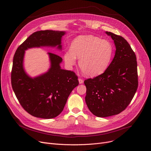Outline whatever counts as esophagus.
Segmentation results:
<instances>
[{
  "mask_svg": "<svg viewBox=\"0 0 151 151\" xmlns=\"http://www.w3.org/2000/svg\"><path fill=\"white\" fill-rule=\"evenodd\" d=\"M78 81H79V83L80 84H81V83H82L83 82V81L82 79H81V78H79V79H78Z\"/></svg>",
  "mask_w": 151,
  "mask_h": 151,
  "instance_id": "obj_1",
  "label": "esophagus"
}]
</instances>
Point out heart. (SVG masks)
<instances>
[{"label": "heart", "instance_id": "b5f03b06", "mask_svg": "<svg viewBox=\"0 0 151 151\" xmlns=\"http://www.w3.org/2000/svg\"><path fill=\"white\" fill-rule=\"evenodd\" d=\"M70 49L64 54V60L70 67L75 65L76 58L82 73L94 77L104 73L111 62L114 48L107 40L93 35L76 37L72 42Z\"/></svg>", "mask_w": 151, "mask_h": 151}]
</instances>
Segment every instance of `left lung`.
Returning a JSON list of instances; mask_svg holds the SVG:
<instances>
[{
    "label": "left lung",
    "instance_id": "8db88e82",
    "mask_svg": "<svg viewBox=\"0 0 151 151\" xmlns=\"http://www.w3.org/2000/svg\"><path fill=\"white\" fill-rule=\"evenodd\" d=\"M105 33L114 42V58L103 74L84 81L86 104L97 117L113 116L125 110L138 87L135 53L124 37L109 32Z\"/></svg>",
    "mask_w": 151,
    "mask_h": 151
}]
</instances>
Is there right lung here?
Segmentation results:
<instances>
[{"mask_svg":"<svg viewBox=\"0 0 151 151\" xmlns=\"http://www.w3.org/2000/svg\"><path fill=\"white\" fill-rule=\"evenodd\" d=\"M66 33L65 31L48 30L35 32L15 53L11 73L12 87L20 104L35 117L51 119L59 115L79 82L73 72L61 68L63 59L51 52L47 53L50 61L48 71L31 77L24 68L25 51L42 47H56L61 51L62 37Z\"/></svg>","mask_w":151,"mask_h":151,"instance_id":"1","label":"right lung"}]
</instances>
